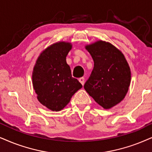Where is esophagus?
Segmentation results:
<instances>
[{
    "label": "esophagus",
    "instance_id": "esophagus-1",
    "mask_svg": "<svg viewBox=\"0 0 152 152\" xmlns=\"http://www.w3.org/2000/svg\"><path fill=\"white\" fill-rule=\"evenodd\" d=\"M78 80H79V82L82 84L83 86L84 85V83H85V78H83V77L82 78H80L79 79H78Z\"/></svg>",
    "mask_w": 152,
    "mask_h": 152
}]
</instances>
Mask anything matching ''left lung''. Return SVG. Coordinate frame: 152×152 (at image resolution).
<instances>
[{
  "mask_svg": "<svg viewBox=\"0 0 152 152\" xmlns=\"http://www.w3.org/2000/svg\"><path fill=\"white\" fill-rule=\"evenodd\" d=\"M85 48L94 67L84 88L104 109L112 108L128 93L131 80L129 64L122 52L109 42L99 40Z\"/></svg>",
  "mask_w": 152,
  "mask_h": 152,
  "instance_id": "obj_1",
  "label": "left lung"
}]
</instances>
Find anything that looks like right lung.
<instances>
[{
  "label": "right lung",
  "instance_id": "1",
  "mask_svg": "<svg viewBox=\"0 0 152 152\" xmlns=\"http://www.w3.org/2000/svg\"><path fill=\"white\" fill-rule=\"evenodd\" d=\"M72 48L69 42L52 44L41 52L34 66L32 83L37 99L51 111L64 109L82 88L80 83L72 76L66 61Z\"/></svg>",
  "mask_w": 152,
  "mask_h": 152
}]
</instances>
